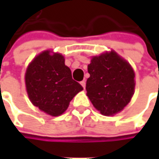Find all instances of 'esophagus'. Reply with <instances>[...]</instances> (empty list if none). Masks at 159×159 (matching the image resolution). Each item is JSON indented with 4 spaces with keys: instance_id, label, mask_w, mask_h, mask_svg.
I'll return each instance as SVG.
<instances>
[{
    "instance_id": "esophagus-1",
    "label": "esophagus",
    "mask_w": 159,
    "mask_h": 159,
    "mask_svg": "<svg viewBox=\"0 0 159 159\" xmlns=\"http://www.w3.org/2000/svg\"><path fill=\"white\" fill-rule=\"evenodd\" d=\"M80 85L82 86L83 89H85V88H86V81H85V80H82V81L80 82Z\"/></svg>"
}]
</instances>
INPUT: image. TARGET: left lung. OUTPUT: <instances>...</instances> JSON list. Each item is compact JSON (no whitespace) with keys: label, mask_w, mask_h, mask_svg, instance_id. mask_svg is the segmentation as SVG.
Instances as JSON below:
<instances>
[{"label":"left lung","mask_w":159,"mask_h":159,"mask_svg":"<svg viewBox=\"0 0 159 159\" xmlns=\"http://www.w3.org/2000/svg\"><path fill=\"white\" fill-rule=\"evenodd\" d=\"M88 71L87 95L102 115H114L128 104L134 91V72L117 53L94 57Z\"/></svg>","instance_id":"left-lung-1"}]
</instances>
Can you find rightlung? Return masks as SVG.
Returning <instances> with one entry per match:
<instances>
[{"mask_svg": "<svg viewBox=\"0 0 159 159\" xmlns=\"http://www.w3.org/2000/svg\"><path fill=\"white\" fill-rule=\"evenodd\" d=\"M25 85L34 106L51 116H59L66 111L71 99L83 89L72 80L70 68L64 64L61 54L40 53L29 64Z\"/></svg>", "mask_w": 159, "mask_h": 159, "instance_id": "add662e5", "label": "right lung"}]
</instances>
